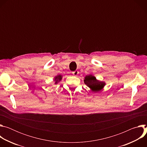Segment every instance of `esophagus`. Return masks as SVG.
Wrapping results in <instances>:
<instances>
[{"mask_svg": "<svg viewBox=\"0 0 147 147\" xmlns=\"http://www.w3.org/2000/svg\"><path fill=\"white\" fill-rule=\"evenodd\" d=\"M78 73H79V72H78L77 70H76V71H73V72L72 73V74H73L74 76H77L78 74Z\"/></svg>", "mask_w": 147, "mask_h": 147, "instance_id": "obj_1", "label": "esophagus"}]
</instances>
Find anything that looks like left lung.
<instances>
[{"label":"left lung","mask_w":147,"mask_h":147,"mask_svg":"<svg viewBox=\"0 0 147 147\" xmlns=\"http://www.w3.org/2000/svg\"><path fill=\"white\" fill-rule=\"evenodd\" d=\"M84 81L86 84L95 92L100 91L105 85V83L104 82L97 80L96 78L92 75L86 76Z\"/></svg>","instance_id":"8db88e82"}]
</instances>
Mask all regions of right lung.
I'll list each match as a JSON object with an SVG mask.
<instances>
[{"mask_svg":"<svg viewBox=\"0 0 147 147\" xmlns=\"http://www.w3.org/2000/svg\"><path fill=\"white\" fill-rule=\"evenodd\" d=\"M61 78H62V76L61 75H58L56 77H55V84H56L58 82H59L61 80Z\"/></svg>","mask_w":147,"mask_h":147,"instance_id":"obj_1","label":"right lung"}]
</instances>
